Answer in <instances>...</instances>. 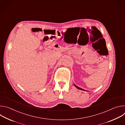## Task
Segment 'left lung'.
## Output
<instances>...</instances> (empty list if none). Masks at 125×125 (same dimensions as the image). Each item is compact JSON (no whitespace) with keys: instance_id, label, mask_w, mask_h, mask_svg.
<instances>
[{"instance_id":"1","label":"left lung","mask_w":125,"mask_h":125,"mask_svg":"<svg viewBox=\"0 0 125 125\" xmlns=\"http://www.w3.org/2000/svg\"><path fill=\"white\" fill-rule=\"evenodd\" d=\"M74 85L77 88H78V89H79V90H82V91H85V90H83V89H82V88H80V87H78V86H77V85H76L75 84H74Z\"/></svg>"}]
</instances>
